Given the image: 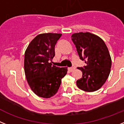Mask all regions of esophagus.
<instances>
[{"mask_svg": "<svg viewBox=\"0 0 124 124\" xmlns=\"http://www.w3.org/2000/svg\"><path fill=\"white\" fill-rule=\"evenodd\" d=\"M75 69H76V67L75 66H73V67H70V68H69V70H70V72H73V70H75Z\"/></svg>", "mask_w": 124, "mask_h": 124, "instance_id": "1", "label": "esophagus"}]
</instances>
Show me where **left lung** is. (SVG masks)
<instances>
[{
  "instance_id": "left-lung-1",
  "label": "left lung",
  "mask_w": 124,
  "mask_h": 124,
  "mask_svg": "<svg viewBox=\"0 0 124 124\" xmlns=\"http://www.w3.org/2000/svg\"><path fill=\"white\" fill-rule=\"evenodd\" d=\"M72 40L80 59L84 61V67H78L82 77L77 81L79 88L87 92L97 91L104 84L111 72V57L105 43L92 33H74Z\"/></svg>"
}]
</instances>
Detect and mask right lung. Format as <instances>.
<instances>
[{
    "label": "right lung",
    "mask_w": 124,
    "mask_h": 124,
    "mask_svg": "<svg viewBox=\"0 0 124 124\" xmlns=\"http://www.w3.org/2000/svg\"><path fill=\"white\" fill-rule=\"evenodd\" d=\"M60 33H43L36 36L24 53V69L32 91L38 96L49 98L56 94L67 67L52 65L55 46L61 37Z\"/></svg>",
    "instance_id": "1"
}]
</instances>
